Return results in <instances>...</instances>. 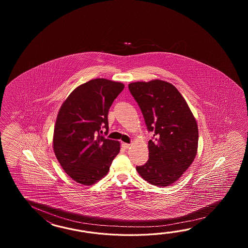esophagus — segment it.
Instances as JSON below:
<instances>
[{
  "instance_id": "34e87169",
  "label": "esophagus",
  "mask_w": 248,
  "mask_h": 248,
  "mask_svg": "<svg viewBox=\"0 0 248 248\" xmlns=\"http://www.w3.org/2000/svg\"><path fill=\"white\" fill-rule=\"evenodd\" d=\"M122 147L124 149H128L130 147V144L129 143H126V142H122Z\"/></svg>"
}]
</instances>
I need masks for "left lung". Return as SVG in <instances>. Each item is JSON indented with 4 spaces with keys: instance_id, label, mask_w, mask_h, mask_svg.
Returning a JSON list of instances; mask_svg holds the SVG:
<instances>
[{
    "instance_id": "obj_1",
    "label": "left lung",
    "mask_w": 248,
    "mask_h": 248,
    "mask_svg": "<svg viewBox=\"0 0 248 248\" xmlns=\"http://www.w3.org/2000/svg\"><path fill=\"white\" fill-rule=\"evenodd\" d=\"M141 109L149 131V159L137 167L149 184L169 186L175 183L193 162L199 128L190 107L174 85L161 79L128 84Z\"/></svg>"
}]
</instances>
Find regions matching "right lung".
Instances as JSON below:
<instances>
[{
    "mask_svg": "<svg viewBox=\"0 0 248 248\" xmlns=\"http://www.w3.org/2000/svg\"><path fill=\"white\" fill-rule=\"evenodd\" d=\"M124 87L110 79H91L77 87L59 109L53 150L63 171L80 185L105 177L120 153V142L100 133L108 131V111Z\"/></svg>",
    "mask_w": 248,
    "mask_h": 248,
    "instance_id": "1",
    "label": "right lung"
}]
</instances>
